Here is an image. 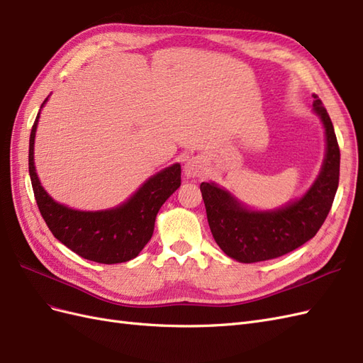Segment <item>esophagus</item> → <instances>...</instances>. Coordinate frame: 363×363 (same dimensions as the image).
<instances>
[{
    "mask_svg": "<svg viewBox=\"0 0 363 363\" xmlns=\"http://www.w3.org/2000/svg\"><path fill=\"white\" fill-rule=\"evenodd\" d=\"M204 174V167L200 159H191L184 164V175L188 179H200Z\"/></svg>",
    "mask_w": 363,
    "mask_h": 363,
    "instance_id": "esophagus-1",
    "label": "esophagus"
}]
</instances>
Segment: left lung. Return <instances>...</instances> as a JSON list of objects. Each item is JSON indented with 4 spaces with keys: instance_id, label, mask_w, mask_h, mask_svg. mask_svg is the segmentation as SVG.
<instances>
[{
    "instance_id": "8db88e82",
    "label": "left lung",
    "mask_w": 363,
    "mask_h": 363,
    "mask_svg": "<svg viewBox=\"0 0 363 363\" xmlns=\"http://www.w3.org/2000/svg\"><path fill=\"white\" fill-rule=\"evenodd\" d=\"M313 111L325 130V157L311 189L276 211H250L216 183H201L211 232L228 257L242 263L276 259L311 240L330 212L339 184L340 152L332 119L315 95Z\"/></svg>"
}]
</instances>
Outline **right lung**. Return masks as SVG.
I'll return each instance as SVG.
<instances>
[{"instance_id": "1", "label": "right lung", "mask_w": 363, "mask_h": 363, "mask_svg": "<svg viewBox=\"0 0 363 363\" xmlns=\"http://www.w3.org/2000/svg\"><path fill=\"white\" fill-rule=\"evenodd\" d=\"M39 115L40 112L30 135L28 172L40 215L51 233L75 255L87 260L112 265L135 259L155 232L159 208L180 188V163H174L152 175L118 207L96 212L75 211L54 201L39 182L35 168V138Z\"/></svg>"}]
</instances>
